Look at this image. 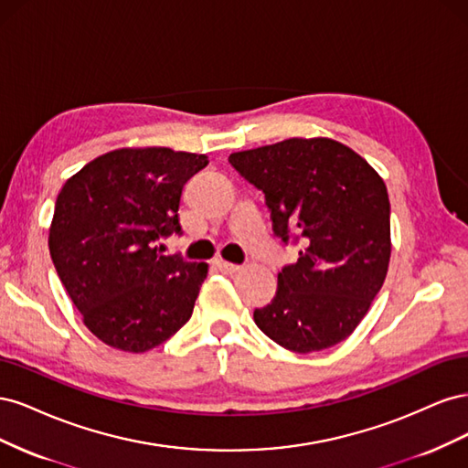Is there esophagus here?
I'll return each mask as SVG.
<instances>
[{
  "mask_svg": "<svg viewBox=\"0 0 468 468\" xmlns=\"http://www.w3.org/2000/svg\"><path fill=\"white\" fill-rule=\"evenodd\" d=\"M215 265L220 269L222 273H226V275H234V273H238V271H239V265L230 263V261H224L222 258L215 260Z\"/></svg>",
  "mask_w": 468,
  "mask_h": 468,
  "instance_id": "obj_1",
  "label": "esophagus"
}]
</instances>
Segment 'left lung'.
I'll use <instances>...</instances> for the list:
<instances>
[{"instance_id":"8db88e82","label":"left lung","mask_w":468,"mask_h":468,"mask_svg":"<svg viewBox=\"0 0 468 468\" xmlns=\"http://www.w3.org/2000/svg\"><path fill=\"white\" fill-rule=\"evenodd\" d=\"M229 162L263 191L273 232L303 250L277 275V294L253 320L294 353L328 349L353 334L390 261L387 186L365 158L332 138H289L234 152Z\"/></svg>"}]
</instances>
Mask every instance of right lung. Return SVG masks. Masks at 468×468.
I'll return each mask as SVG.
<instances>
[{
    "label": "right lung",
    "instance_id": "obj_1",
    "mask_svg": "<svg viewBox=\"0 0 468 468\" xmlns=\"http://www.w3.org/2000/svg\"><path fill=\"white\" fill-rule=\"evenodd\" d=\"M205 154L119 148L83 165L58 193L48 250L88 330L109 347L144 353L187 324L208 265L162 256L179 234L183 186Z\"/></svg>",
    "mask_w": 468,
    "mask_h": 468
}]
</instances>
